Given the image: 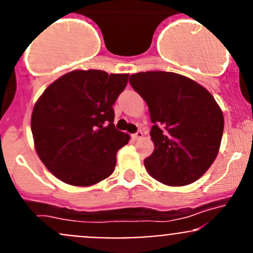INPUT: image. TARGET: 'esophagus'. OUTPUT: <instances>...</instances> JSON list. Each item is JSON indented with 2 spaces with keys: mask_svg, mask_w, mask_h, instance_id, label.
I'll use <instances>...</instances> for the list:
<instances>
[{
  "mask_svg": "<svg viewBox=\"0 0 253 253\" xmlns=\"http://www.w3.org/2000/svg\"><path fill=\"white\" fill-rule=\"evenodd\" d=\"M143 137V132L142 131H137L136 133H133L132 134V138L134 139V141H136V139H139V138H142Z\"/></svg>",
  "mask_w": 253,
  "mask_h": 253,
  "instance_id": "esophagus-1",
  "label": "esophagus"
}]
</instances>
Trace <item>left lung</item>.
<instances>
[{"mask_svg": "<svg viewBox=\"0 0 253 253\" xmlns=\"http://www.w3.org/2000/svg\"><path fill=\"white\" fill-rule=\"evenodd\" d=\"M144 99L153 122L154 152L145 169L168 186L195 182L213 164L220 147L224 116L211 93L192 79L149 71L129 77Z\"/></svg>", "mask_w": 253, "mask_h": 253, "instance_id": "left-lung-1", "label": "left lung"}]
</instances>
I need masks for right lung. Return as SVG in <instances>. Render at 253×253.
<instances>
[{"label": "right lung", "instance_id": "obj_1", "mask_svg": "<svg viewBox=\"0 0 253 253\" xmlns=\"http://www.w3.org/2000/svg\"><path fill=\"white\" fill-rule=\"evenodd\" d=\"M128 75L72 71L45 89L32 115L35 149L45 167L73 186H90L112 174L128 134L116 129L112 105Z\"/></svg>", "mask_w": 253, "mask_h": 253}]
</instances>
